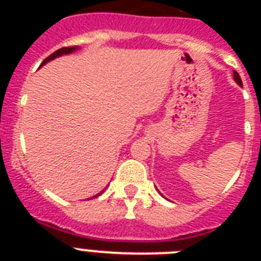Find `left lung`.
<instances>
[{
	"label": "left lung",
	"instance_id": "1",
	"mask_svg": "<svg viewBox=\"0 0 261 261\" xmlns=\"http://www.w3.org/2000/svg\"><path fill=\"white\" fill-rule=\"evenodd\" d=\"M234 80L237 81V84H238L239 86H242V80H241V77H239V74L237 73V71H234Z\"/></svg>",
	"mask_w": 261,
	"mask_h": 261
}]
</instances>
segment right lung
Masks as SVG:
<instances>
[{"mask_svg":"<svg viewBox=\"0 0 261 261\" xmlns=\"http://www.w3.org/2000/svg\"><path fill=\"white\" fill-rule=\"evenodd\" d=\"M77 48H78V47H64V48H60V49H57L56 52H53L52 55H49V56H48L47 59L44 60V61L41 62V65H44L45 62L50 61V60H53V59H56V57L61 56V55H66V53H71V52H73V50L77 49ZM41 65H40V66H41ZM102 192H103V191H102ZM102 192L98 193V195L94 196V197H98L99 195H102Z\"/></svg>","mask_w":261,"mask_h":261,"instance_id":"1","label":"right lung"}]
</instances>
